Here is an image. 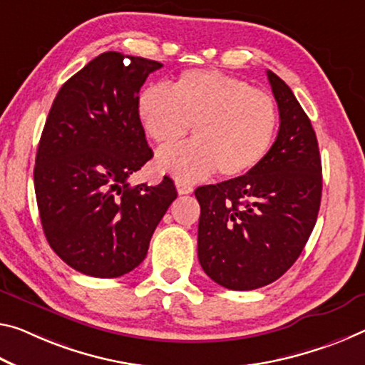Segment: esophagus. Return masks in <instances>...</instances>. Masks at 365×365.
I'll return each mask as SVG.
<instances>
[{
	"label": "esophagus",
	"instance_id": "34e87169",
	"mask_svg": "<svg viewBox=\"0 0 365 365\" xmlns=\"http://www.w3.org/2000/svg\"><path fill=\"white\" fill-rule=\"evenodd\" d=\"M175 187H177V192L178 195H188L193 192V187L187 182H182V180H177L175 182Z\"/></svg>",
	"mask_w": 365,
	"mask_h": 365
}]
</instances>
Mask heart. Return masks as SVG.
<instances>
[{"mask_svg": "<svg viewBox=\"0 0 365 365\" xmlns=\"http://www.w3.org/2000/svg\"><path fill=\"white\" fill-rule=\"evenodd\" d=\"M138 115L160 148L182 141L193 125V141L160 151L155 160L160 172L187 182L216 170L232 178L257 169L273 146L279 120L268 92L214 69L183 73L172 89L149 86L138 99Z\"/></svg>", "mask_w": 365, "mask_h": 365, "instance_id": "b5f03b06", "label": "heart"}]
</instances>
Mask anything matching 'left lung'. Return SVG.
Here are the masks:
<instances>
[{
  "instance_id": "8db88e82",
  "label": "left lung",
  "mask_w": 365,
  "mask_h": 365,
  "mask_svg": "<svg viewBox=\"0 0 365 365\" xmlns=\"http://www.w3.org/2000/svg\"><path fill=\"white\" fill-rule=\"evenodd\" d=\"M279 108L268 155L245 175L195 190L198 259L214 282L252 291L276 281L302 253L322 200V159L312 123L289 86L266 71Z\"/></svg>"
}]
</instances>
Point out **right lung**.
I'll return each instance as SVG.
<instances>
[{
	"mask_svg": "<svg viewBox=\"0 0 365 365\" xmlns=\"http://www.w3.org/2000/svg\"><path fill=\"white\" fill-rule=\"evenodd\" d=\"M159 68L106 51L61 86L45 121L34 169L40 221L53 252L83 274L135 269L177 198L169 177L155 187L128 183L153 158L138 94Z\"/></svg>",
	"mask_w": 365,
	"mask_h": 365,
	"instance_id": "1",
	"label": "right lung"
}]
</instances>
